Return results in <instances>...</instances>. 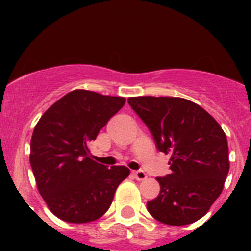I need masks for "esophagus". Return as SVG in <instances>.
<instances>
[{
    "mask_svg": "<svg viewBox=\"0 0 251 251\" xmlns=\"http://www.w3.org/2000/svg\"><path fill=\"white\" fill-rule=\"evenodd\" d=\"M133 175H134V177H136L138 181H143V179L147 178V174H146L145 171H142V170L134 171V172H133Z\"/></svg>",
    "mask_w": 251,
    "mask_h": 251,
    "instance_id": "obj_1",
    "label": "esophagus"
}]
</instances>
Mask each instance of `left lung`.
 <instances>
[{
    "mask_svg": "<svg viewBox=\"0 0 251 251\" xmlns=\"http://www.w3.org/2000/svg\"><path fill=\"white\" fill-rule=\"evenodd\" d=\"M159 152L170 154L171 174L157 177L161 191L147 202L157 221L181 226L210 210L229 174V147L220 124L199 104L174 97H132Z\"/></svg>",
    "mask_w": 251,
    "mask_h": 251,
    "instance_id": "8db88e82",
    "label": "left lung"
}]
</instances>
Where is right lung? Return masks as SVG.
Returning a JSON list of instances; mask_svg holds the SVG:
<instances>
[{
  "instance_id": "add662e5",
  "label": "right lung",
  "mask_w": 251,
  "mask_h": 251,
  "mask_svg": "<svg viewBox=\"0 0 251 251\" xmlns=\"http://www.w3.org/2000/svg\"><path fill=\"white\" fill-rule=\"evenodd\" d=\"M124 103L122 97L73 90L35 126L31 168L40 195L61 220L84 224L103 216L119 183L129 175L126 166L108 168L95 162L88 147Z\"/></svg>"
}]
</instances>
